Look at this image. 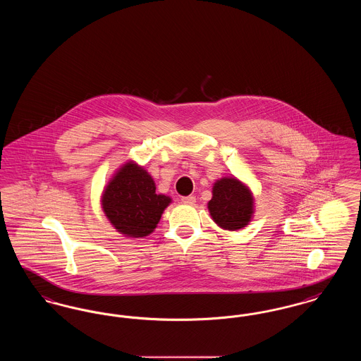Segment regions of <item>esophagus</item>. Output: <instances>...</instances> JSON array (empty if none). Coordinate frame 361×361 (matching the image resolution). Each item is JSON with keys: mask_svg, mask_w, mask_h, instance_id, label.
<instances>
[{"mask_svg": "<svg viewBox=\"0 0 361 361\" xmlns=\"http://www.w3.org/2000/svg\"><path fill=\"white\" fill-rule=\"evenodd\" d=\"M181 202H183L184 204L193 206V204H195V202H196V197H195V196H184V197H181Z\"/></svg>", "mask_w": 361, "mask_h": 361, "instance_id": "esophagus-1", "label": "esophagus"}]
</instances>
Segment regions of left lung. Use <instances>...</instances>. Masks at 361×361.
<instances>
[{
  "label": "left lung",
  "instance_id": "left-lung-1",
  "mask_svg": "<svg viewBox=\"0 0 361 361\" xmlns=\"http://www.w3.org/2000/svg\"><path fill=\"white\" fill-rule=\"evenodd\" d=\"M208 209L214 222L224 230H240L253 215V196L235 177L218 180L212 188Z\"/></svg>",
  "mask_w": 361,
  "mask_h": 361
}]
</instances>
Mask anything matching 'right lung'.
<instances>
[{
	"mask_svg": "<svg viewBox=\"0 0 361 361\" xmlns=\"http://www.w3.org/2000/svg\"><path fill=\"white\" fill-rule=\"evenodd\" d=\"M172 199L155 192L152 176L134 162H127L104 189L102 206L114 227L131 238L154 231Z\"/></svg>",
	"mask_w": 361,
	"mask_h": 361,
	"instance_id": "right-lung-1",
	"label": "right lung"
}]
</instances>
